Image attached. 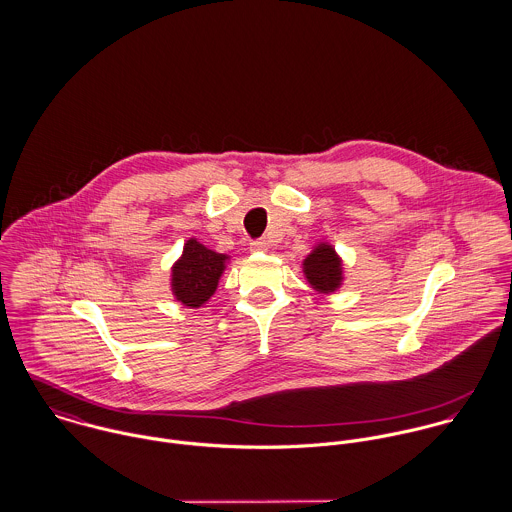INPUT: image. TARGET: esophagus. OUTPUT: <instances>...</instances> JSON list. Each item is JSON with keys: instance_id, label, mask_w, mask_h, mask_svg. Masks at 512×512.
Instances as JSON below:
<instances>
[{"instance_id": "esophagus-1", "label": "esophagus", "mask_w": 512, "mask_h": 512, "mask_svg": "<svg viewBox=\"0 0 512 512\" xmlns=\"http://www.w3.org/2000/svg\"><path fill=\"white\" fill-rule=\"evenodd\" d=\"M270 248V244L266 242V240H254V242H250V250L252 252H266Z\"/></svg>"}]
</instances>
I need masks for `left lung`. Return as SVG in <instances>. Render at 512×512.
<instances>
[{
	"label": "left lung",
	"mask_w": 512,
	"mask_h": 512,
	"mask_svg": "<svg viewBox=\"0 0 512 512\" xmlns=\"http://www.w3.org/2000/svg\"><path fill=\"white\" fill-rule=\"evenodd\" d=\"M303 274L313 290L335 292L343 282V264L331 244H317L303 260Z\"/></svg>",
	"instance_id": "1"
}]
</instances>
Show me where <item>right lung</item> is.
I'll return each mask as SVG.
<instances>
[{
	"mask_svg": "<svg viewBox=\"0 0 512 512\" xmlns=\"http://www.w3.org/2000/svg\"><path fill=\"white\" fill-rule=\"evenodd\" d=\"M226 258L228 256L209 250L195 238L187 240L183 256L171 270V290L177 301L187 307H201L207 303L219 286Z\"/></svg>",
	"mask_w": 512,
	"mask_h": 512,
	"instance_id": "add662e5",
	"label": "right lung"
}]
</instances>
